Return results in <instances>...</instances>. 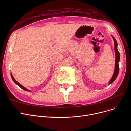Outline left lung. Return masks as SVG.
Returning <instances> with one entry per match:
<instances>
[{
    "label": "left lung",
    "instance_id": "1",
    "mask_svg": "<svg viewBox=\"0 0 131 131\" xmlns=\"http://www.w3.org/2000/svg\"><path fill=\"white\" fill-rule=\"evenodd\" d=\"M112 38H113V40L114 41V49H115V54H116V58H115V71L114 73L113 74V76L111 80H110L109 82V84H112L113 82L116 80L118 76V74L119 73V65L118 63L120 60V54L119 51H118L117 49V41L115 39V38L112 36Z\"/></svg>",
    "mask_w": 131,
    "mask_h": 131
}]
</instances>
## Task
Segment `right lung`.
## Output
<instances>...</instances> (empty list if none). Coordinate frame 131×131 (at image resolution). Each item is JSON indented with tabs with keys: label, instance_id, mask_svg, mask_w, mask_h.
Returning a JSON list of instances; mask_svg holds the SVG:
<instances>
[{
	"label": "right lung",
	"instance_id": "right-lung-1",
	"mask_svg": "<svg viewBox=\"0 0 131 131\" xmlns=\"http://www.w3.org/2000/svg\"><path fill=\"white\" fill-rule=\"evenodd\" d=\"M10 75H11V77H12V80H13V81L15 82V84H16L17 85H18L20 88H22V89H23L24 90H25V91H31L30 90H28V89H27L26 88H25L24 86H23L22 85H21L20 84H19L18 82H17V81H16L15 80V79L14 78V77H13V76L12 75V73L10 74Z\"/></svg>",
	"mask_w": 131,
	"mask_h": 131
}]
</instances>
